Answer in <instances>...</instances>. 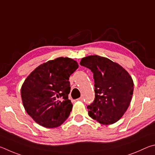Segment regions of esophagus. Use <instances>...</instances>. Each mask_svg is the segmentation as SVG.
I'll return each instance as SVG.
<instances>
[{"label": "esophagus", "instance_id": "34e87169", "mask_svg": "<svg viewBox=\"0 0 155 155\" xmlns=\"http://www.w3.org/2000/svg\"><path fill=\"white\" fill-rule=\"evenodd\" d=\"M83 97H80V98H79V99H78L77 100L78 101H83Z\"/></svg>", "mask_w": 155, "mask_h": 155}]
</instances>
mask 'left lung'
<instances>
[{
  "label": "left lung",
  "instance_id": "8db88e82",
  "mask_svg": "<svg viewBox=\"0 0 155 155\" xmlns=\"http://www.w3.org/2000/svg\"><path fill=\"white\" fill-rule=\"evenodd\" d=\"M80 64L93 73L95 99L88 105L89 116L103 124H112L128 109L134 93V81L120 64L105 57L93 55Z\"/></svg>",
  "mask_w": 155,
  "mask_h": 155
}]
</instances>
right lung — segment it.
I'll list each match as a JSON object with an SVG mask.
<instances>
[{"mask_svg": "<svg viewBox=\"0 0 155 155\" xmlns=\"http://www.w3.org/2000/svg\"><path fill=\"white\" fill-rule=\"evenodd\" d=\"M78 68L77 61L59 57L40 64L24 80L21 88L24 107L39 125L56 128L69 117L73 107L68 99L69 80Z\"/></svg>", "mask_w": 155, "mask_h": 155, "instance_id": "right-lung-1", "label": "right lung"}]
</instances>
